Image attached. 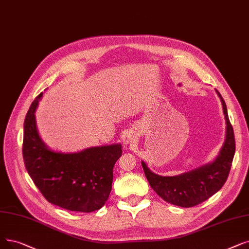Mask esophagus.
Returning <instances> with one entry per match:
<instances>
[{"label":"esophagus","mask_w":249,"mask_h":249,"mask_svg":"<svg viewBox=\"0 0 249 249\" xmlns=\"http://www.w3.org/2000/svg\"><path fill=\"white\" fill-rule=\"evenodd\" d=\"M128 138H129V139H131V140H133V139H134V135H133V134H129Z\"/></svg>","instance_id":"esophagus-1"}]
</instances>
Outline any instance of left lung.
Listing matches in <instances>:
<instances>
[{"instance_id":"8db88e82","label":"left lung","mask_w":249,"mask_h":249,"mask_svg":"<svg viewBox=\"0 0 249 249\" xmlns=\"http://www.w3.org/2000/svg\"><path fill=\"white\" fill-rule=\"evenodd\" d=\"M221 100L226 121V136L219 155L209 164L185 172L177 176H160L151 172L142 160L145 177L159 196L165 201L181 208H191L209 199L217 193L228 178L235 154V138L226 103Z\"/></svg>"}]
</instances>
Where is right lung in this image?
Returning a JSON list of instances; mask_svg holds the SVG:
<instances>
[{
  "mask_svg": "<svg viewBox=\"0 0 249 249\" xmlns=\"http://www.w3.org/2000/svg\"><path fill=\"white\" fill-rule=\"evenodd\" d=\"M42 92L26 114L23 134V159L26 170L45 198L58 207L91 213L109 198L113 169L122 156L121 143L91 146L78 153L51 149L39 136L36 111Z\"/></svg>",
  "mask_w": 249,
  "mask_h": 249,
  "instance_id": "obj_1",
  "label": "right lung"
}]
</instances>
